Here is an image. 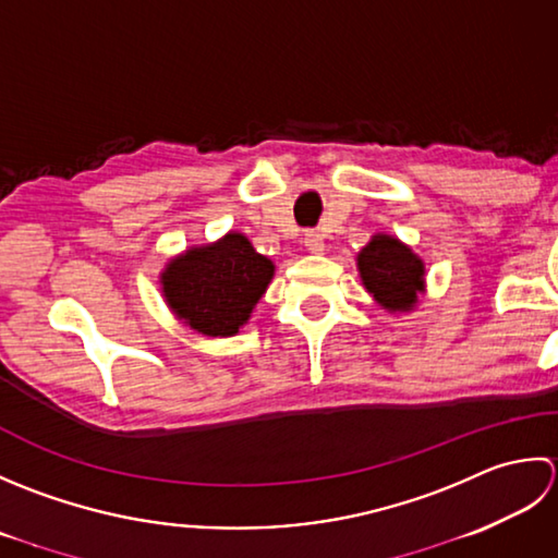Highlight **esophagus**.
<instances>
[{
    "instance_id": "1",
    "label": "esophagus",
    "mask_w": 558,
    "mask_h": 558,
    "mask_svg": "<svg viewBox=\"0 0 558 558\" xmlns=\"http://www.w3.org/2000/svg\"><path fill=\"white\" fill-rule=\"evenodd\" d=\"M305 250H308V253H313V255H320L323 250H325V241H323V235L317 233V231H308L305 233Z\"/></svg>"
}]
</instances>
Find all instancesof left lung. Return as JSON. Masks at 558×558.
Instances as JSON below:
<instances>
[{"instance_id": "8db88e82", "label": "left lung", "mask_w": 558, "mask_h": 558, "mask_svg": "<svg viewBox=\"0 0 558 558\" xmlns=\"http://www.w3.org/2000/svg\"><path fill=\"white\" fill-rule=\"evenodd\" d=\"M366 291L388 311H412L424 291V263L412 247L378 233L356 257Z\"/></svg>"}]
</instances>
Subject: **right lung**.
<instances>
[{"label":"right lung","instance_id":"obj_1","mask_svg":"<svg viewBox=\"0 0 558 558\" xmlns=\"http://www.w3.org/2000/svg\"><path fill=\"white\" fill-rule=\"evenodd\" d=\"M275 265L243 233L190 247L170 259L161 275L168 308L190 329L207 337H231L263 299Z\"/></svg>","mask_w":558,"mask_h":558}]
</instances>
